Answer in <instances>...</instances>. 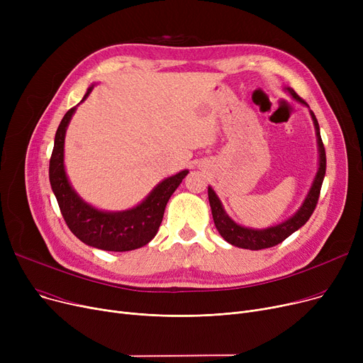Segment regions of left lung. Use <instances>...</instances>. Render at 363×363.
<instances>
[{"label":"left lung","instance_id":"obj_1","mask_svg":"<svg viewBox=\"0 0 363 363\" xmlns=\"http://www.w3.org/2000/svg\"><path fill=\"white\" fill-rule=\"evenodd\" d=\"M294 100L298 103H304L298 95L296 94L294 89L291 88H285ZM308 106V104H306ZM311 116L315 125V132H316V140H318V150H319V167L315 175V179L312 182V186L309 189V193L304 199L303 204L300 206L298 211L287 220H284L278 225L264 228V230H253V228H245L234 222L230 216L226 215L225 208L213 191L212 186H208L207 193H208V201H211V208H212V215L213 220L216 225V230L222 235L225 241L235 247H241V249H249V250H262V249H269V247H274L279 242H282L285 238H289L293 233H296L298 228H301L304 223L309 220L312 216L315 207L318 204V199L320 194V186L323 182V177H325V169H327V157H325V148H323V143L320 138V132H319V125L315 118L313 111H311Z\"/></svg>","mask_w":363,"mask_h":363}]
</instances>
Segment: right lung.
Masks as SVG:
<instances>
[{
  "instance_id": "1",
  "label": "right lung",
  "mask_w": 363,
  "mask_h": 363,
  "mask_svg": "<svg viewBox=\"0 0 363 363\" xmlns=\"http://www.w3.org/2000/svg\"><path fill=\"white\" fill-rule=\"evenodd\" d=\"M88 88L82 101L91 94ZM81 101V103H82ZM76 111L72 107L55 132L50 159V184L69 230L86 245L106 252H129L140 249L156 237L164 207L186 177L188 170L163 179L138 206L123 212H103L84 201L72 188L65 170V137Z\"/></svg>"
}]
</instances>
